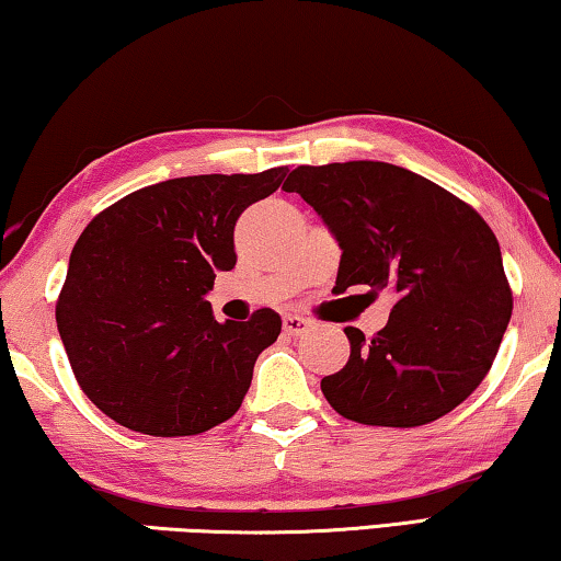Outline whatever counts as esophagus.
Instances as JSON below:
<instances>
[{
    "instance_id": "1",
    "label": "esophagus",
    "mask_w": 561,
    "mask_h": 561,
    "mask_svg": "<svg viewBox=\"0 0 561 561\" xmlns=\"http://www.w3.org/2000/svg\"><path fill=\"white\" fill-rule=\"evenodd\" d=\"M308 329H310V321H306V318H300L296 313L283 316V331L288 335H304Z\"/></svg>"
}]
</instances>
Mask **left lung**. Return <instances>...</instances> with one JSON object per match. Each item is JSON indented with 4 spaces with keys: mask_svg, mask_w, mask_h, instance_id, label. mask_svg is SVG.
<instances>
[{
    "mask_svg": "<svg viewBox=\"0 0 561 561\" xmlns=\"http://www.w3.org/2000/svg\"><path fill=\"white\" fill-rule=\"evenodd\" d=\"M283 187L339 240L335 288L393 298L376 335L346 329L351 358L321 381L325 401L358 424L396 428L454 411L484 381L512 318L494 230L461 197L389 162L298 165Z\"/></svg>",
    "mask_w": 561,
    "mask_h": 561,
    "instance_id": "8db88e82",
    "label": "left lung"
}]
</instances>
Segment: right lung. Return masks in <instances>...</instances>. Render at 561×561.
<instances>
[{
  "label": "right lung",
  "instance_id": "obj_1",
  "mask_svg": "<svg viewBox=\"0 0 561 561\" xmlns=\"http://www.w3.org/2000/svg\"><path fill=\"white\" fill-rule=\"evenodd\" d=\"M286 172L165 180L82 230L55 316L77 383L105 416L148 436H195L240 409L280 316L257 308L218 323L205 293L236 265L240 213Z\"/></svg>",
  "mask_w": 561,
  "mask_h": 561
}]
</instances>
